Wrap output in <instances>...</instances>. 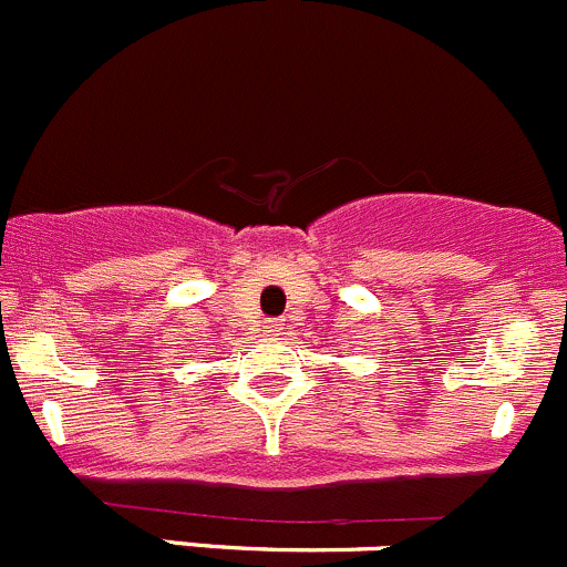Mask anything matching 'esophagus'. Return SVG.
<instances>
[{"label":"esophagus","mask_w":567,"mask_h":567,"mask_svg":"<svg viewBox=\"0 0 567 567\" xmlns=\"http://www.w3.org/2000/svg\"><path fill=\"white\" fill-rule=\"evenodd\" d=\"M285 329V323H282V318H271V321H266L262 323V332L266 334H279Z\"/></svg>","instance_id":"obj_1"}]
</instances>
